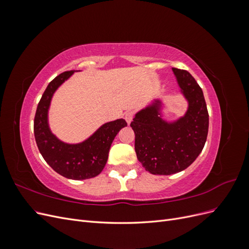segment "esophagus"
Masks as SVG:
<instances>
[{
    "label": "esophagus",
    "instance_id": "34e87169",
    "mask_svg": "<svg viewBox=\"0 0 249 249\" xmlns=\"http://www.w3.org/2000/svg\"><path fill=\"white\" fill-rule=\"evenodd\" d=\"M133 117H134V112L133 111H127V112H125V114H124V119H125V122L127 123V124H131V122L133 120Z\"/></svg>",
    "mask_w": 249,
    "mask_h": 249
}]
</instances>
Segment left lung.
<instances>
[{"label":"left lung","mask_w":249,"mask_h":249,"mask_svg":"<svg viewBox=\"0 0 249 249\" xmlns=\"http://www.w3.org/2000/svg\"><path fill=\"white\" fill-rule=\"evenodd\" d=\"M188 107L183 116L164 119V103L155 99L138 111L131 126L137 159L152 175L169 176L186 169L207 141L209 114L202 90L187 71L172 69Z\"/></svg>","instance_id":"8db88e82"}]
</instances>
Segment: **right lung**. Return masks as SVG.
<instances>
[{"label":"right lung","mask_w":249,"mask_h":249,"mask_svg":"<svg viewBox=\"0 0 249 249\" xmlns=\"http://www.w3.org/2000/svg\"><path fill=\"white\" fill-rule=\"evenodd\" d=\"M76 71H80L60 73L48 85L37 106L34 136L41 156L53 169L64 178L80 180L94 178L103 171L113 140L127 124L123 118L106 123L79 143H66L53 134L49 124V110L53 95Z\"/></svg>","instance_id":"add662e5"}]
</instances>
